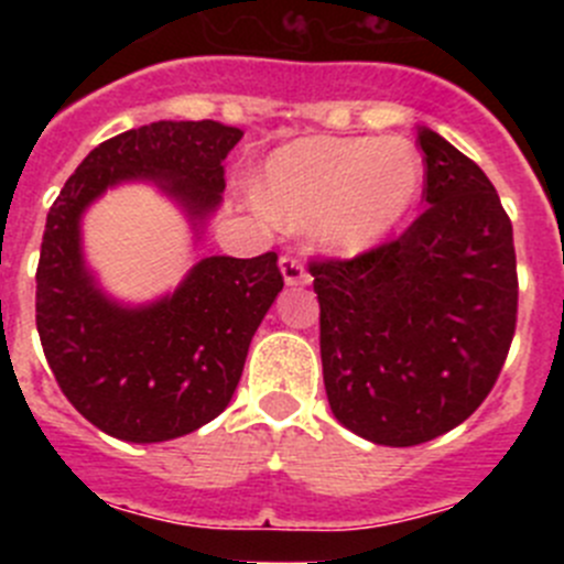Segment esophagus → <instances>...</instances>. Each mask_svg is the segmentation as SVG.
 Wrapping results in <instances>:
<instances>
[{"label":"esophagus","mask_w":564,"mask_h":564,"mask_svg":"<svg viewBox=\"0 0 564 564\" xmlns=\"http://www.w3.org/2000/svg\"><path fill=\"white\" fill-rule=\"evenodd\" d=\"M281 275L286 286H305L311 281L305 261L300 256H281Z\"/></svg>","instance_id":"obj_1"}]
</instances>
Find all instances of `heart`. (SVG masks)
Here are the masks:
<instances>
[{"label":"heart","instance_id":"heart-1","mask_svg":"<svg viewBox=\"0 0 564 564\" xmlns=\"http://www.w3.org/2000/svg\"><path fill=\"white\" fill-rule=\"evenodd\" d=\"M423 191V158L403 139L311 135L267 161L261 202L286 226L314 224L335 253H366L409 215Z\"/></svg>","mask_w":564,"mask_h":564}]
</instances>
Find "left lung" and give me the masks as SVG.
I'll return each instance as SVG.
<instances>
[{
    "label": "left lung",
    "mask_w": 564,
    "mask_h": 564,
    "mask_svg": "<svg viewBox=\"0 0 564 564\" xmlns=\"http://www.w3.org/2000/svg\"><path fill=\"white\" fill-rule=\"evenodd\" d=\"M425 213L398 240L311 264L329 409L373 445L412 447L491 392L519 311L513 226L491 180L431 128Z\"/></svg>",
    "instance_id": "1"
}]
</instances>
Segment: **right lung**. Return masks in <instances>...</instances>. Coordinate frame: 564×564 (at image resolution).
<instances>
[{
    "mask_svg": "<svg viewBox=\"0 0 564 564\" xmlns=\"http://www.w3.org/2000/svg\"><path fill=\"white\" fill-rule=\"evenodd\" d=\"M240 128L163 122L95 147L45 218L37 333L67 401L117 440L185 436L229 406L248 346L283 289L278 253L207 256L172 294L144 305L108 297L87 267L82 218L108 187L150 182L185 213L196 242L224 202V161Z\"/></svg>",
    "mask_w": 564,
    "mask_h": 564,
    "instance_id": "1",
    "label": "right lung"
}]
</instances>
